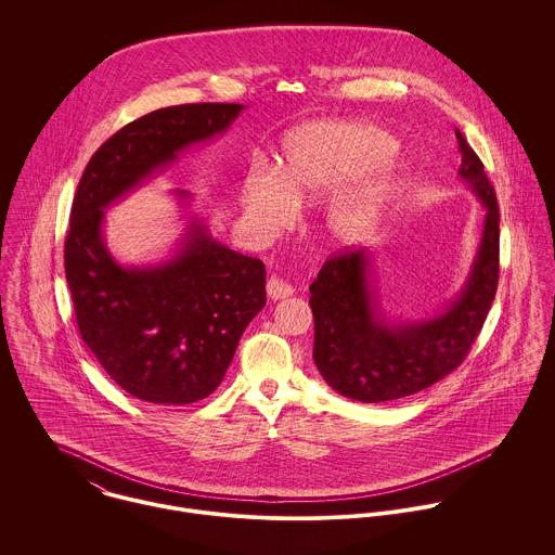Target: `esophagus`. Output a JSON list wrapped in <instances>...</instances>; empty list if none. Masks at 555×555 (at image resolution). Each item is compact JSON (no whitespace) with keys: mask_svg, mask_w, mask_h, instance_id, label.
<instances>
[{"mask_svg":"<svg viewBox=\"0 0 555 555\" xmlns=\"http://www.w3.org/2000/svg\"><path fill=\"white\" fill-rule=\"evenodd\" d=\"M293 293H295V288H293L288 282H284L282 278H278V275H271V278H269V282H267V295H269L273 301L286 299V297H291Z\"/></svg>","mask_w":555,"mask_h":555,"instance_id":"34e87169","label":"esophagus"}]
</instances>
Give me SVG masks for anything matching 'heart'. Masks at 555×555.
Returning <instances> with one entry per match:
<instances>
[{
  "instance_id": "obj_1",
  "label": "heart",
  "mask_w": 555,
  "mask_h": 555,
  "mask_svg": "<svg viewBox=\"0 0 555 555\" xmlns=\"http://www.w3.org/2000/svg\"><path fill=\"white\" fill-rule=\"evenodd\" d=\"M396 141L363 121H314L297 128L282 147L280 170L256 168L241 183L243 207L269 229L284 227L293 216V201L306 203L335 190L341 181L383 162ZM391 172L372 177L344 190L328 209V229L341 238L363 231L376 205L387 196Z\"/></svg>"
}]
</instances>
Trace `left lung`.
<instances>
[{"label": "left lung", "instance_id": "8db88e82", "mask_svg": "<svg viewBox=\"0 0 555 555\" xmlns=\"http://www.w3.org/2000/svg\"><path fill=\"white\" fill-rule=\"evenodd\" d=\"M455 137L460 177L485 207L482 237L462 295L434 318L389 322L370 282L367 249L333 254L310 286L314 363L339 396L378 403L436 385L462 365L489 314L500 273V211L482 162L460 130Z\"/></svg>", "mask_w": 555, "mask_h": 555}]
</instances>
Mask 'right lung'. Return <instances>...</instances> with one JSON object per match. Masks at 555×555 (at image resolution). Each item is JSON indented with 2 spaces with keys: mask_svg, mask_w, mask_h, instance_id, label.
I'll return each instance as SVG.
<instances>
[{
  "mask_svg": "<svg viewBox=\"0 0 555 555\" xmlns=\"http://www.w3.org/2000/svg\"><path fill=\"white\" fill-rule=\"evenodd\" d=\"M241 111L220 102L158 108L115 132L80 177L64 243L80 337L137 399L183 405L220 387L245 326L267 304L264 264L194 220L170 260L121 267L102 238L104 209L181 150L227 132Z\"/></svg>",
  "mask_w": 555,
  "mask_h": 555,
  "instance_id": "obj_1",
  "label": "right lung"
}]
</instances>
